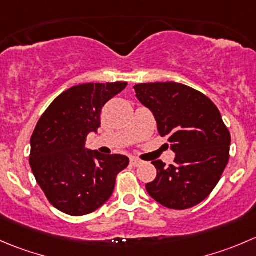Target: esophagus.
<instances>
[{"instance_id":"esophagus-1","label":"esophagus","mask_w":256,"mask_h":256,"mask_svg":"<svg viewBox=\"0 0 256 256\" xmlns=\"http://www.w3.org/2000/svg\"><path fill=\"white\" fill-rule=\"evenodd\" d=\"M130 164H131V166H134V168H138V166L142 165L144 161L140 160V158H131Z\"/></svg>"}]
</instances>
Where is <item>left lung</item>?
<instances>
[{"label": "left lung", "mask_w": 256, "mask_h": 256, "mask_svg": "<svg viewBox=\"0 0 256 256\" xmlns=\"http://www.w3.org/2000/svg\"><path fill=\"white\" fill-rule=\"evenodd\" d=\"M134 88L176 154L174 165L152 161L158 175L146 184L148 195L174 210L200 204L218 185L230 158L232 136L220 111L208 96L182 84H138Z\"/></svg>", "instance_id": "1"}]
</instances>
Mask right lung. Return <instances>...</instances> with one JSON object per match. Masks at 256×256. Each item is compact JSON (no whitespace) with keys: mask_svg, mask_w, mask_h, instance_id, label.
I'll return each mask as SVG.
<instances>
[{"mask_svg":"<svg viewBox=\"0 0 256 256\" xmlns=\"http://www.w3.org/2000/svg\"><path fill=\"white\" fill-rule=\"evenodd\" d=\"M128 82L84 84L57 96L42 114L31 138L30 165L47 200L57 210L82 216L111 198L116 176L128 168L124 155L85 148L100 128L101 108Z\"/></svg>","mask_w":256,"mask_h":256,"instance_id":"1","label":"right lung"}]
</instances>
